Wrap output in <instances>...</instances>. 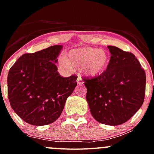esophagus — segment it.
<instances>
[{
  "instance_id": "34e87169",
  "label": "esophagus",
  "mask_w": 154,
  "mask_h": 154,
  "mask_svg": "<svg viewBox=\"0 0 154 154\" xmlns=\"http://www.w3.org/2000/svg\"><path fill=\"white\" fill-rule=\"evenodd\" d=\"M77 84H80V85L83 84V79L81 78V77H80V76H78V77H77Z\"/></svg>"
}]
</instances>
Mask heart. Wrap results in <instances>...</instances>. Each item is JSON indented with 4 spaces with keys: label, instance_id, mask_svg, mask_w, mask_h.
<instances>
[{
    "label": "heart",
    "instance_id": "heart-1",
    "mask_svg": "<svg viewBox=\"0 0 154 154\" xmlns=\"http://www.w3.org/2000/svg\"><path fill=\"white\" fill-rule=\"evenodd\" d=\"M61 63L68 68H81L82 71L91 77L103 74L109 65V56L101 48L83 47L68 51Z\"/></svg>",
    "mask_w": 154,
    "mask_h": 154
}]
</instances>
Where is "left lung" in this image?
Returning a JSON list of instances; mask_svg holds the SVG:
<instances>
[{
  "mask_svg": "<svg viewBox=\"0 0 154 154\" xmlns=\"http://www.w3.org/2000/svg\"><path fill=\"white\" fill-rule=\"evenodd\" d=\"M107 48L111 57L106 71L83 80L93 118L99 123L117 126L127 122L142 106L146 75L132 53L115 46Z\"/></svg>",
  "mask_w": 154,
  "mask_h": 154,
  "instance_id": "left-lung-1",
  "label": "left lung"
}]
</instances>
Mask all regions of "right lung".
Segmentation results:
<instances>
[{
  "label": "right lung",
  "mask_w": 154,
  "mask_h": 154,
  "mask_svg": "<svg viewBox=\"0 0 154 154\" xmlns=\"http://www.w3.org/2000/svg\"><path fill=\"white\" fill-rule=\"evenodd\" d=\"M63 45L25 54L7 76L8 97L15 112L34 126L50 125L60 116L77 86L75 75L62 77L56 63Z\"/></svg>",
  "instance_id": "right-lung-1"
}]
</instances>
